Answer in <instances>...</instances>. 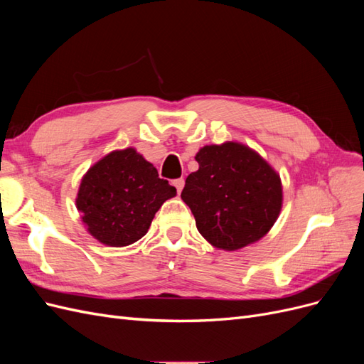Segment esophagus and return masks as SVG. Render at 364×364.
I'll use <instances>...</instances> for the list:
<instances>
[{
    "instance_id": "esophagus-1",
    "label": "esophagus",
    "mask_w": 364,
    "mask_h": 364,
    "mask_svg": "<svg viewBox=\"0 0 364 364\" xmlns=\"http://www.w3.org/2000/svg\"><path fill=\"white\" fill-rule=\"evenodd\" d=\"M173 185L176 186V190H178V193H181V191L183 190V186H185V181H183V178L174 179V181H173Z\"/></svg>"
}]
</instances>
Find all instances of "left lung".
I'll list each match as a JSON object with an SVG mask.
<instances>
[{
    "label": "left lung",
    "mask_w": 364,
    "mask_h": 364,
    "mask_svg": "<svg viewBox=\"0 0 364 364\" xmlns=\"http://www.w3.org/2000/svg\"><path fill=\"white\" fill-rule=\"evenodd\" d=\"M196 161L199 170L186 178L181 197L209 243L237 250L266 235L282 206L278 173L238 142L205 146Z\"/></svg>",
    "instance_id": "8db88e82"
}]
</instances>
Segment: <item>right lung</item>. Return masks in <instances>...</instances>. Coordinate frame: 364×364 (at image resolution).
Masks as SVG:
<instances>
[{
  "label": "right lung",
  "mask_w": 364,
  "mask_h": 364,
  "mask_svg": "<svg viewBox=\"0 0 364 364\" xmlns=\"http://www.w3.org/2000/svg\"><path fill=\"white\" fill-rule=\"evenodd\" d=\"M176 196L168 181L135 149L109 153L83 176L75 205L90 234L123 247L147 234L165 200Z\"/></svg>",
  "instance_id": "add662e5"
}]
</instances>
